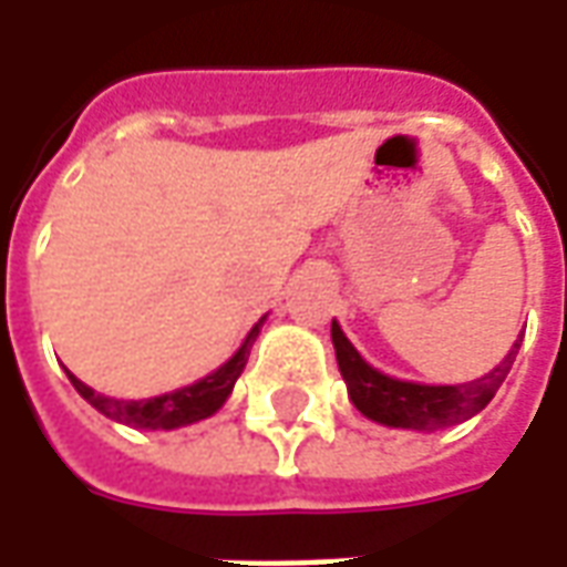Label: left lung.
Returning a JSON list of instances; mask_svg holds the SVG:
<instances>
[{
	"label": "left lung",
	"mask_w": 567,
	"mask_h": 567,
	"mask_svg": "<svg viewBox=\"0 0 567 567\" xmlns=\"http://www.w3.org/2000/svg\"><path fill=\"white\" fill-rule=\"evenodd\" d=\"M331 340L349 398L364 416L389 427L431 431V427L458 425L464 419L476 416L480 410H486L488 401L501 389V382L511 373L513 358L523 343V333L498 368L486 377H480V380L464 382V385H422V382L385 377L358 355V349L346 340V333L340 331L337 321H331Z\"/></svg>",
	"instance_id": "obj_1"
}]
</instances>
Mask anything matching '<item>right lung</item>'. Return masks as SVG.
<instances>
[{
  "label": "right lung",
  "mask_w": 567,
  "mask_h": 567,
  "mask_svg": "<svg viewBox=\"0 0 567 567\" xmlns=\"http://www.w3.org/2000/svg\"><path fill=\"white\" fill-rule=\"evenodd\" d=\"M260 324L264 319L248 331L246 343L236 349V355L221 364V368L209 373V377H203L194 385H185V389H178V392L161 394V398H148V401H117V398H109V394L93 392L91 385H84L81 380H75L72 373H69V380L75 385V392L87 401L91 406H96L103 416L115 419V422H124L130 427H151V431H169V427H182L190 425V422H199V419L212 416V413H218L224 406V401L230 398L234 392V382L239 380V373L246 368L248 352H251V343H255V337H258Z\"/></svg>",
  "instance_id": "right-lung-1"
}]
</instances>
